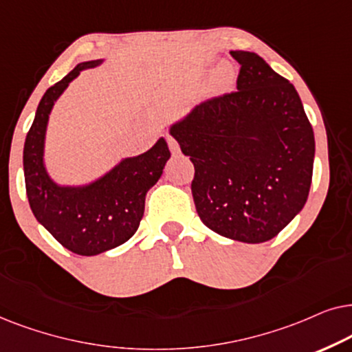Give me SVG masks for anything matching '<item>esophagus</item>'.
<instances>
[{"mask_svg":"<svg viewBox=\"0 0 352 352\" xmlns=\"http://www.w3.org/2000/svg\"><path fill=\"white\" fill-rule=\"evenodd\" d=\"M167 144H168V148H170L172 154H179L180 153L179 143H177V140L173 137H167Z\"/></svg>","mask_w":352,"mask_h":352,"instance_id":"1","label":"esophagus"}]
</instances>
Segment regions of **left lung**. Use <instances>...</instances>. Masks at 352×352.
I'll list each match as a JSON object with an SVG mask.
<instances>
[{
    "label": "left lung",
    "mask_w": 352,
    "mask_h": 352,
    "mask_svg": "<svg viewBox=\"0 0 352 352\" xmlns=\"http://www.w3.org/2000/svg\"><path fill=\"white\" fill-rule=\"evenodd\" d=\"M236 90L210 98L170 127L195 166V206L206 227L243 243L277 236L306 204L314 130L292 83L250 51Z\"/></svg>",
    "instance_id": "1"
}]
</instances>
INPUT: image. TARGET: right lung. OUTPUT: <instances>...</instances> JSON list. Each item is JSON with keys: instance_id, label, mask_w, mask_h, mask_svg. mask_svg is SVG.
Segmentation results:
<instances>
[{"instance_id": "obj_1", "label": "right lung", "mask_w": 352, "mask_h": 352, "mask_svg": "<svg viewBox=\"0 0 352 352\" xmlns=\"http://www.w3.org/2000/svg\"><path fill=\"white\" fill-rule=\"evenodd\" d=\"M98 64L101 59L78 64L46 90L23 144V175L32 212L60 245L80 256L101 254L135 235L148 190L161 179L170 157L167 142L161 138L149 151L124 159L87 186H59L50 179L43 164L50 112L69 83L83 69Z\"/></svg>"}]
</instances>
